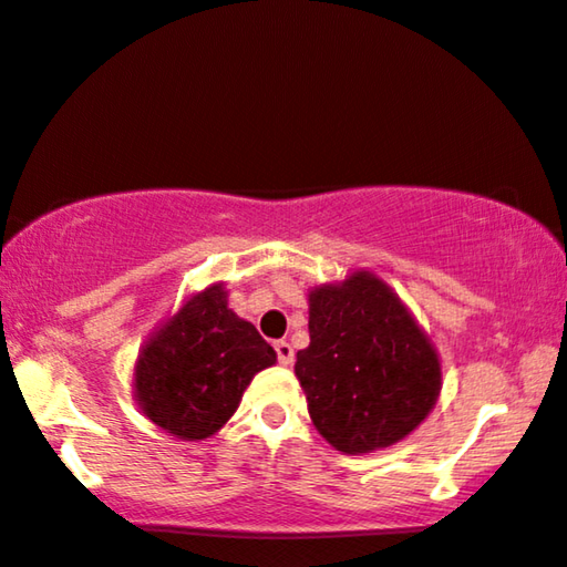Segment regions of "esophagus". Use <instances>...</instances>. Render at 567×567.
I'll list each match as a JSON object with an SVG mask.
<instances>
[{
    "label": "esophagus",
    "mask_w": 567,
    "mask_h": 567,
    "mask_svg": "<svg viewBox=\"0 0 567 567\" xmlns=\"http://www.w3.org/2000/svg\"><path fill=\"white\" fill-rule=\"evenodd\" d=\"M275 350H277L279 365H292V358H296V352H292L288 339H279V342H275Z\"/></svg>",
    "instance_id": "1"
}]
</instances>
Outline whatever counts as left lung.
<instances>
[{
    "instance_id": "1",
    "label": "left lung",
    "mask_w": 567,
    "mask_h": 567,
    "mask_svg": "<svg viewBox=\"0 0 567 567\" xmlns=\"http://www.w3.org/2000/svg\"><path fill=\"white\" fill-rule=\"evenodd\" d=\"M308 334L296 375L316 430L342 454L394 446L435 406V347L371 271L308 292Z\"/></svg>"
}]
</instances>
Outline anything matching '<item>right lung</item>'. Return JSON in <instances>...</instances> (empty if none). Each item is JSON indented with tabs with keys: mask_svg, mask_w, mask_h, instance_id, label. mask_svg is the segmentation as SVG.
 <instances>
[{
	"mask_svg": "<svg viewBox=\"0 0 567 567\" xmlns=\"http://www.w3.org/2000/svg\"><path fill=\"white\" fill-rule=\"evenodd\" d=\"M277 352L251 321L228 308L223 285L196 292L150 337L134 365L140 410L181 441H205L238 410L240 396Z\"/></svg>",
	"mask_w": 567,
	"mask_h": 567,
	"instance_id": "add662e5",
	"label": "right lung"
}]
</instances>
